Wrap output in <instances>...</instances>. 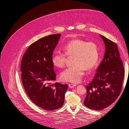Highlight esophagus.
Returning a JSON list of instances; mask_svg holds the SVG:
<instances>
[{
  "mask_svg": "<svg viewBox=\"0 0 129 129\" xmlns=\"http://www.w3.org/2000/svg\"><path fill=\"white\" fill-rule=\"evenodd\" d=\"M75 86H76V84H72V83H71V84H69V88H74V87H75Z\"/></svg>",
  "mask_w": 129,
  "mask_h": 129,
  "instance_id": "34e87169",
  "label": "esophagus"
}]
</instances>
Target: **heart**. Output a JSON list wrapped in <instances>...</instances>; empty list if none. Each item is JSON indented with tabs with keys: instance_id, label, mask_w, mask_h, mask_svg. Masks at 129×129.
<instances>
[{
	"instance_id": "1",
	"label": "heart",
	"mask_w": 129,
	"mask_h": 129,
	"mask_svg": "<svg viewBox=\"0 0 129 129\" xmlns=\"http://www.w3.org/2000/svg\"><path fill=\"white\" fill-rule=\"evenodd\" d=\"M65 53L54 52L51 57L53 64L58 67H63L66 61V56H74V66L68 67L61 74L62 81L77 83L80 82L87 71L92 69L98 63L99 49L94 42H87L80 39H75L68 42L64 47Z\"/></svg>"
}]
</instances>
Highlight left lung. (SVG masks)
I'll return each instance as SVG.
<instances>
[{
	"instance_id": "left-lung-1",
	"label": "left lung",
	"mask_w": 129,
	"mask_h": 129,
	"mask_svg": "<svg viewBox=\"0 0 129 129\" xmlns=\"http://www.w3.org/2000/svg\"><path fill=\"white\" fill-rule=\"evenodd\" d=\"M105 51L91 82L86 85L84 101L86 107L101 110L112 104L119 96L124 78V68L116 44L99 35Z\"/></svg>"
}]
</instances>
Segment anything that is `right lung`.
<instances>
[{
	"instance_id": "obj_1",
	"label": "right lung",
	"mask_w": 129,
	"mask_h": 129,
	"mask_svg": "<svg viewBox=\"0 0 129 129\" xmlns=\"http://www.w3.org/2000/svg\"><path fill=\"white\" fill-rule=\"evenodd\" d=\"M61 36L54 34L32 43L21 62V80L27 94L34 104L48 111L63 106L68 88L67 84H52L56 74L51 57Z\"/></svg>"
}]
</instances>
